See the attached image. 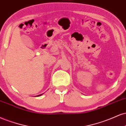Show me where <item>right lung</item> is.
I'll return each mask as SVG.
<instances>
[{
  "mask_svg": "<svg viewBox=\"0 0 126 126\" xmlns=\"http://www.w3.org/2000/svg\"><path fill=\"white\" fill-rule=\"evenodd\" d=\"M42 95V94H40V95H36V96L39 97V96H41V95Z\"/></svg>",
  "mask_w": 126,
  "mask_h": 126,
  "instance_id": "1",
  "label": "right lung"
}]
</instances>
